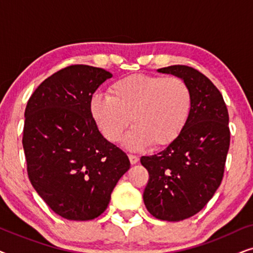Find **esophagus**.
I'll return each mask as SVG.
<instances>
[{"mask_svg": "<svg viewBox=\"0 0 253 253\" xmlns=\"http://www.w3.org/2000/svg\"><path fill=\"white\" fill-rule=\"evenodd\" d=\"M129 159H130L131 165H136V164H138V161H139V158H138L137 155H133V154H129Z\"/></svg>", "mask_w": 253, "mask_h": 253, "instance_id": "34e87169", "label": "esophagus"}]
</instances>
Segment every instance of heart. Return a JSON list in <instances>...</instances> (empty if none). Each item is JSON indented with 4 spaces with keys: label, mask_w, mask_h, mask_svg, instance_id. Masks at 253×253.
<instances>
[{
    "label": "heart",
    "mask_w": 253,
    "mask_h": 253,
    "mask_svg": "<svg viewBox=\"0 0 253 253\" xmlns=\"http://www.w3.org/2000/svg\"><path fill=\"white\" fill-rule=\"evenodd\" d=\"M192 92L184 79L170 76L132 74L113 82L108 95L94 94L88 108L106 139H122L130 121L133 127L126 146L161 148L184 131L192 110Z\"/></svg>",
    "instance_id": "1"
}]
</instances>
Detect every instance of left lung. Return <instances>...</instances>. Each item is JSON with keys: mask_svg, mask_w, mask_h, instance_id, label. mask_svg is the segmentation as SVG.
<instances>
[{"mask_svg": "<svg viewBox=\"0 0 253 253\" xmlns=\"http://www.w3.org/2000/svg\"><path fill=\"white\" fill-rule=\"evenodd\" d=\"M158 71L188 83L192 110L174 143L158 154L140 158L150 175L143 198L157 219L181 221L202 211L221 184L230 145L229 115L222 94L202 72L188 65Z\"/></svg>", "mask_w": 253, "mask_h": 253, "instance_id": "8db88e82", "label": "left lung"}]
</instances>
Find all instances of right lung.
I'll list each match as a JSON object with an SVG mask.
<instances>
[{"label": "right lung", "instance_id": "right-lung-1", "mask_svg": "<svg viewBox=\"0 0 253 253\" xmlns=\"http://www.w3.org/2000/svg\"><path fill=\"white\" fill-rule=\"evenodd\" d=\"M112 76L101 68L70 65L44 79L27 101V175L44 203L67 220H92L105 212L130 168L127 155L100 133L89 114L93 93Z\"/></svg>", "mask_w": 253, "mask_h": 253}]
</instances>
